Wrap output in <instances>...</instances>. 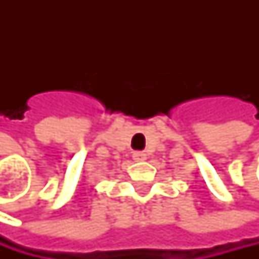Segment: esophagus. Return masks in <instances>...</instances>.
Listing matches in <instances>:
<instances>
[{
  "label": "esophagus",
  "mask_w": 259,
  "mask_h": 259,
  "mask_svg": "<svg viewBox=\"0 0 259 259\" xmlns=\"http://www.w3.org/2000/svg\"><path fill=\"white\" fill-rule=\"evenodd\" d=\"M147 158V155L144 152H134V160L135 161H144Z\"/></svg>",
  "instance_id": "34e87169"
}]
</instances>
